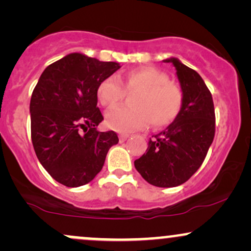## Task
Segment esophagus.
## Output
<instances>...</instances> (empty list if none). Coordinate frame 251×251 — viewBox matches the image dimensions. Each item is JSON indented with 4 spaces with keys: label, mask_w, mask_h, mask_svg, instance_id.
I'll use <instances>...</instances> for the list:
<instances>
[{
    "label": "esophagus",
    "mask_w": 251,
    "mask_h": 251,
    "mask_svg": "<svg viewBox=\"0 0 251 251\" xmlns=\"http://www.w3.org/2000/svg\"><path fill=\"white\" fill-rule=\"evenodd\" d=\"M127 138H129V134H125V133L119 134V142L120 143H124L126 139H127Z\"/></svg>",
    "instance_id": "esophagus-1"
}]
</instances>
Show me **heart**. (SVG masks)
I'll use <instances>...</instances> for the list:
<instances>
[{
  "label": "heart",
  "instance_id": "obj_1",
  "mask_svg": "<svg viewBox=\"0 0 251 251\" xmlns=\"http://www.w3.org/2000/svg\"><path fill=\"white\" fill-rule=\"evenodd\" d=\"M124 89L127 93H134L129 99L132 106L108 112L106 123L114 131L131 132L150 123L154 127H163L180 113L183 92L179 86L169 81V76L162 71L140 67L128 72L120 80L113 75L106 77L98 86V99L102 106L112 108L124 98Z\"/></svg>",
  "mask_w": 251,
  "mask_h": 251
}]
</instances>
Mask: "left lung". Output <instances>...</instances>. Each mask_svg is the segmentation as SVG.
Here are the masks:
<instances>
[{
	"mask_svg": "<svg viewBox=\"0 0 251 251\" xmlns=\"http://www.w3.org/2000/svg\"><path fill=\"white\" fill-rule=\"evenodd\" d=\"M176 68L183 106L178 117L160 133L150 138L149 148L134 168L148 183L175 188L201 168L215 137V108L210 91L197 72L177 57L163 60Z\"/></svg>",
	"mask_w": 251,
	"mask_h": 251,
	"instance_id": "left-lung-1",
	"label": "left lung"
}]
</instances>
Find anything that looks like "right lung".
<instances>
[{"label": "right lung", "instance_id": "right-lung-1", "mask_svg": "<svg viewBox=\"0 0 251 251\" xmlns=\"http://www.w3.org/2000/svg\"><path fill=\"white\" fill-rule=\"evenodd\" d=\"M122 67L71 53L42 72L30 99L31 142L37 159L56 181L77 188L101 171L116 132H99V83Z\"/></svg>", "mask_w": 251, "mask_h": 251}]
</instances>
